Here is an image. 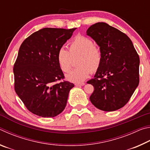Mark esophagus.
Instances as JSON below:
<instances>
[{
  "mask_svg": "<svg viewBox=\"0 0 150 150\" xmlns=\"http://www.w3.org/2000/svg\"><path fill=\"white\" fill-rule=\"evenodd\" d=\"M85 83H75V85L77 86V87H79V86H83L85 85Z\"/></svg>",
  "mask_w": 150,
  "mask_h": 150,
  "instance_id": "obj_1",
  "label": "esophagus"
}]
</instances>
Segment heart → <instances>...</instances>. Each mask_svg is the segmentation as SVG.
Wrapping results in <instances>:
<instances>
[{"label":"heart","instance_id":"obj_1","mask_svg":"<svg viewBox=\"0 0 150 150\" xmlns=\"http://www.w3.org/2000/svg\"><path fill=\"white\" fill-rule=\"evenodd\" d=\"M80 55L78 67L66 75V79L73 83H81L87 79L93 71L100 67L102 53L89 38L77 35L69 43V51L64 47L58 50L57 59L60 69L68 72L71 68L73 57Z\"/></svg>","mask_w":150,"mask_h":150}]
</instances>
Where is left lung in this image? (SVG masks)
Wrapping results in <instances>:
<instances>
[{
	"label": "left lung",
	"instance_id": "obj_1",
	"mask_svg": "<svg viewBox=\"0 0 150 150\" xmlns=\"http://www.w3.org/2000/svg\"><path fill=\"white\" fill-rule=\"evenodd\" d=\"M87 35L95 40L102 53V62L94 79L90 96L101 110L115 111L126 105L139 84V57L131 40L124 33L105 22L93 24Z\"/></svg>",
	"mask_w": 150,
	"mask_h": 150
}]
</instances>
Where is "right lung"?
Listing matches in <instances>:
<instances>
[{
	"instance_id": "1",
	"label": "right lung",
	"mask_w": 150,
	"mask_h": 150,
	"mask_svg": "<svg viewBox=\"0 0 150 150\" xmlns=\"http://www.w3.org/2000/svg\"><path fill=\"white\" fill-rule=\"evenodd\" d=\"M76 28H45L22 42L14 65V89L28 110L44 118L55 117L67 105L74 84L63 81L58 50Z\"/></svg>"
}]
</instances>
